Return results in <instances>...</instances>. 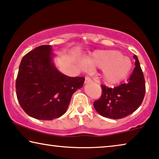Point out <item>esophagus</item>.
<instances>
[{
  "instance_id": "1",
  "label": "esophagus",
  "mask_w": 159,
  "mask_h": 159,
  "mask_svg": "<svg viewBox=\"0 0 159 159\" xmlns=\"http://www.w3.org/2000/svg\"><path fill=\"white\" fill-rule=\"evenodd\" d=\"M91 82H92V79H91L90 77L86 76L85 78V84H89V83H91Z\"/></svg>"
}]
</instances>
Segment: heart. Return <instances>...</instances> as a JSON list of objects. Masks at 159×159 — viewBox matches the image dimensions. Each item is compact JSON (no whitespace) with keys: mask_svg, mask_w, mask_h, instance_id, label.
Segmentation results:
<instances>
[{"mask_svg":"<svg viewBox=\"0 0 159 159\" xmlns=\"http://www.w3.org/2000/svg\"><path fill=\"white\" fill-rule=\"evenodd\" d=\"M86 63L91 68H102V79L109 85L121 82L132 68L130 60L116 50L95 51L86 57Z\"/></svg>","mask_w":159,"mask_h":159,"instance_id":"1","label":"heart"}]
</instances>
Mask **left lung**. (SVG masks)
I'll list each match as a JSON object with an SVG mask.
<instances>
[{
    "label": "left lung",
    "instance_id": "obj_1",
    "mask_svg": "<svg viewBox=\"0 0 159 159\" xmlns=\"http://www.w3.org/2000/svg\"><path fill=\"white\" fill-rule=\"evenodd\" d=\"M133 58L135 67L126 84L113 89L101 86L102 96L93 102V107L103 117L121 119L137 110L142 104L146 93V83L138 57L133 55Z\"/></svg>",
    "mask_w": 159,
    "mask_h": 159
}]
</instances>
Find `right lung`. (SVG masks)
<instances>
[{
	"label": "right lung",
	"instance_id": "1",
	"mask_svg": "<svg viewBox=\"0 0 159 159\" xmlns=\"http://www.w3.org/2000/svg\"><path fill=\"white\" fill-rule=\"evenodd\" d=\"M52 51L51 45H41L24 55L16 82L21 108L37 120H52L64 115L73 93L85 80L60 73L52 61Z\"/></svg>",
	"mask_w": 159,
	"mask_h": 159
}]
</instances>
